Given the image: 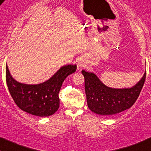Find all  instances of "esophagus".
Listing matches in <instances>:
<instances>
[{
  "label": "esophagus",
  "mask_w": 151,
  "mask_h": 151,
  "mask_svg": "<svg viewBox=\"0 0 151 151\" xmlns=\"http://www.w3.org/2000/svg\"><path fill=\"white\" fill-rule=\"evenodd\" d=\"M77 68L80 69V68H83L84 66L86 65V62L85 61L83 60V59H80V60L77 62Z\"/></svg>",
  "instance_id": "obj_1"
}]
</instances>
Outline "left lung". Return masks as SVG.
I'll return each mask as SVG.
<instances>
[{
  "label": "left lung",
  "mask_w": 151,
  "mask_h": 151,
  "mask_svg": "<svg viewBox=\"0 0 151 151\" xmlns=\"http://www.w3.org/2000/svg\"><path fill=\"white\" fill-rule=\"evenodd\" d=\"M85 80L87 105L92 112L101 116H111L129 109L136 101L146 78L142 79L130 88H111L104 85L92 72L82 70Z\"/></svg>",
  "instance_id": "left-lung-1"
}]
</instances>
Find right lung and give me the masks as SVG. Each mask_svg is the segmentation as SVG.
<instances>
[{"instance_id": "right-lung-1", "label": "right lung", "mask_w": 151, "mask_h": 151, "mask_svg": "<svg viewBox=\"0 0 151 151\" xmlns=\"http://www.w3.org/2000/svg\"><path fill=\"white\" fill-rule=\"evenodd\" d=\"M76 65H64L45 82L25 84L16 81L6 65V81L15 103L22 111L37 116L52 115L59 108V92L65 79L76 71Z\"/></svg>"}]
</instances>
